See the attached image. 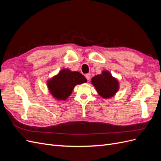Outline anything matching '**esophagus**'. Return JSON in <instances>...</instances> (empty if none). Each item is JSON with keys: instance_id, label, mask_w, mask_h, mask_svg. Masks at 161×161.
Here are the masks:
<instances>
[{"instance_id": "34e87169", "label": "esophagus", "mask_w": 161, "mask_h": 161, "mask_svg": "<svg viewBox=\"0 0 161 161\" xmlns=\"http://www.w3.org/2000/svg\"><path fill=\"white\" fill-rule=\"evenodd\" d=\"M85 77H86V79H87V80L89 81L90 80V79H91V75L89 74V73H88V74H86L85 75Z\"/></svg>"}]
</instances>
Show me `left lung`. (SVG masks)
<instances>
[{"label":"left lung","instance_id":"left-lung-1","mask_svg":"<svg viewBox=\"0 0 161 161\" xmlns=\"http://www.w3.org/2000/svg\"><path fill=\"white\" fill-rule=\"evenodd\" d=\"M91 83L99 95L104 99H109L115 95L119 89V82L108 70L92 78Z\"/></svg>","mask_w":161,"mask_h":161}]
</instances>
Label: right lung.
<instances>
[{
    "mask_svg": "<svg viewBox=\"0 0 161 161\" xmlns=\"http://www.w3.org/2000/svg\"><path fill=\"white\" fill-rule=\"evenodd\" d=\"M86 78L79 72L62 69L56 76L47 80V85L52 95L58 100L65 101L76 85L86 82Z\"/></svg>",
    "mask_w": 161,
    "mask_h": 161,
    "instance_id": "1",
    "label": "right lung"
}]
</instances>
